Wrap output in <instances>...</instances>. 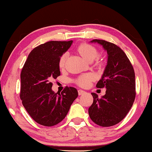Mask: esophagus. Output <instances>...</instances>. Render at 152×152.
Segmentation results:
<instances>
[{
  "instance_id": "34e87169",
  "label": "esophagus",
  "mask_w": 152,
  "mask_h": 152,
  "mask_svg": "<svg viewBox=\"0 0 152 152\" xmlns=\"http://www.w3.org/2000/svg\"><path fill=\"white\" fill-rule=\"evenodd\" d=\"M78 94H79V95H82V94L85 93V91L83 90L79 89V90H78Z\"/></svg>"
}]
</instances>
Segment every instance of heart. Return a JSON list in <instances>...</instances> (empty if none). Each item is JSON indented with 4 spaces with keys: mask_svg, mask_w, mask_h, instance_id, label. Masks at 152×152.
<instances>
[{
    "mask_svg": "<svg viewBox=\"0 0 152 152\" xmlns=\"http://www.w3.org/2000/svg\"><path fill=\"white\" fill-rule=\"evenodd\" d=\"M77 50L80 55L83 57V58L86 59L88 61H91L94 59H95L98 56V50L92 45L88 44L86 43H81L78 46ZM67 58V53H64L59 58L58 66L61 69H63L65 66L66 60ZM96 65L99 66H102L103 65V60L101 58H98L96 61ZM93 79V76L91 74H83L81 76H78L76 78V83H77L78 86L81 87H87L89 85L90 82Z\"/></svg>",
    "mask_w": 152,
    "mask_h": 152,
    "instance_id": "1",
    "label": "heart"
}]
</instances>
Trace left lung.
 <instances>
[{"label":"left lung","instance_id":"8db88e82","mask_svg":"<svg viewBox=\"0 0 152 152\" xmlns=\"http://www.w3.org/2000/svg\"><path fill=\"white\" fill-rule=\"evenodd\" d=\"M91 42L102 45L107 51L108 62L96 84L97 88H106V94L99 98L96 94L91 93L94 102L88 114L99 126H114L125 118L133 105L136 97L135 73L126 53L116 44L99 39Z\"/></svg>","mask_w":152,"mask_h":152}]
</instances>
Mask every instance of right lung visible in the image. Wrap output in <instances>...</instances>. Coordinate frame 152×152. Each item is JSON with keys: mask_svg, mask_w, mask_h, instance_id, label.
Instances as JSON below:
<instances>
[{"mask_svg": "<svg viewBox=\"0 0 152 152\" xmlns=\"http://www.w3.org/2000/svg\"><path fill=\"white\" fill-rule=\"evenodd\" d=\"M73 41H51L34 48L20 73V98L26 111L39 124L52 126L66 117L78 97L74 87L66 86L61 94L51 89V81L61 75L58 61Z\"/></svg>", "mask_w": 152, "mask_h": 152, "instance_id": "right-lung-1", "label": "right lung"}]
</instances>
